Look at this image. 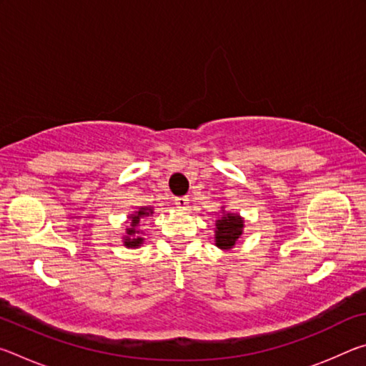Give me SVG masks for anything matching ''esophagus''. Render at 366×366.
I'll return each mask as SVG.
<instances>
[{
  "label": "esophagus",
  "instance_id": "34e87169",
  "mask_svg": "<svg viewBox=\"0 0 366 366\" xmlns=\"http://www.w3.org/2000/svg\"><path fill=\"white\" fill-rule=\"evenodd\" d=\"M174 205L181 209H187L189 208V198L187 197H176L174 198Z\"/></svg>",
  "mask_w": 366,
  "mask_h": 366
}]
</instances>
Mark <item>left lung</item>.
<instances>
[{"label": "left lung", "mask_w": 366, "mask_h": 366, "mask_svg": "<svg viewBox=\"0 0 366 366\" xmlns=\"http://www.w3.org/2000/svg\"><path fill=\"white\" fill-rule=\"evenodd\" d=\"M221 216L216 219L214 245L221 250H232L240 235L244 232V218L239 213H229L221 207Z\"/></svg>", "instance_id": "1"}]
</instances>
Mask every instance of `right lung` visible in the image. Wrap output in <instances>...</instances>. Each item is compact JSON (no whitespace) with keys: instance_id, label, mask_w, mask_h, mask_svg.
Wrapping results in <instances>:
<instances>
[{"instance_id":"right-lung-1","label":"right lung","mask_w":366,"mask_h":366,"mask_svg":"<svg viewBox=\"0 0 366 366\" xmlns=\"http://www.w3.org/2000/svg\"><path fill=\"white\" fill-rule=\"evenodd\" d=\"M153 214L152 207H140L135 209L134 213L127 216L129 226L126 227V232L122 235V244L127 247V249H139L142 244L145 242V239L142 237V229H140V219L145 218V216Z\"/></svg>"}]
</instances>
